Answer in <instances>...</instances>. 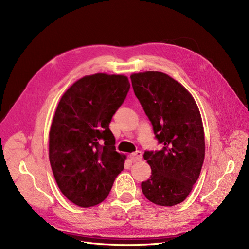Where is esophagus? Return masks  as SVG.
<instances>
[{
    "label": "esophagus",
    "mask_w": 249,
    "mask_h": 249,
    "mask_svg": "<svg viewBox=\"0 0 249 249\" xmlns=\"http://www.w3.org/2000/svg\"><path fill=\"white\" fill-rule=\"evenodd\" d=\"M130 159L133 162H136V161H141L142 159V154L141 152H136V153H133L130 155Z\"/></svg>",
    "instance_id": "1"
}]
</instances>
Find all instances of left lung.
Returning <instances> with one entry per match:
<instances>
[{
    "label": "left lung",
    "instance_id": "1",
    "mask_svg": "<svg viewBox=\"0 0 249 249\" xmlns=\"http://www.w3.org/2000/svg\"><path fill=\"white\" fill-rule=\"evenodd\" d=\"M132 86L163 148L143 157L152 176L141 183L145 197L158 206L184 201L199 178L205 160V132L191 93L168 74L144 71L131 74Z\"/></svg>",
    "mask_w": 249,
    "mask_h": 249
}]
</instances>
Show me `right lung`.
I'll list each match as a JSON object with an SVG mask.
<instances>
[{
  "instance_id": "add662e5",
  "label": "right lung",
  "mask_w": 249,
  "mask_h": 249,
  "mask_svg": "<svg viewBox=\"0 0 249 249\" xmlns=\"http://www.w3.org/2000/svg\"><path fill=\"white\" fill-rule=\"evenodd\" d=\"M130 86L124 74L100 72L76 81L60 99L49 158L60 191L74 205H99L124 167L126 157L116 152L109 124Z\"/></svg>"
}]
</instances>
